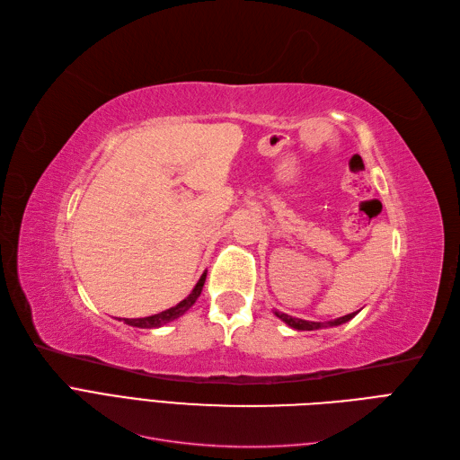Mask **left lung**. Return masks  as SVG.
<instances>
[{
    "mask_svg": "<svg viewBox=\"0 0 460 460\" xmlns=\"http://www.w3.org/2000/svg\"><path fill=\"white\" fill-rule=\"evenodd\" d=\"M275 315L285 321L290 329H296V331H319V329H327V327H338V324L342 323H348L349 319H353L355 315H358V311L355 314H348L344 317H338L334 321H327V323H315V321H304V319H296V317H290L287 314H283V311H275Z\"/></svg>",
    "mask_w": 460,
    "mask_h": 460,
    "instance_id": "obj_1",
    "label": "left lung"
}]
</instances>
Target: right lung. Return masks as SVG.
Wrapping results in <instances>:
<instances>
[{
	"label": "right lung",
	"mask_w": 460,
	"mask_h": 460,
	"mask_svg": "<svg viewBox=\"0 0 460 460\" xmlns=\"http://www.w3.org/2000/svg\"><path fill=\"white\" fill-rule=\"evenodd\" d=\"M204 280H206V273H202V277L199 279L197 287L192 288V292L187 296L185 300H181L177 305L166 309V311H160V314L156 315H151V317H141V319H124L126 324H129V327H137V329H156V327H162V324H166L177 317H181L185 311L197 302V298L202 292V287H204Z\"/></svg>",
	"instance_id": "right-lung-1"
}]
</instances>
